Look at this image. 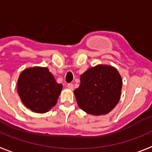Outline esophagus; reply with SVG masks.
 I'll list each match as a JSON object with an SVG mask.
<instances>
[{
  "label": "esophagus",
  "mask_w": 152,
  "mask_h": 152,
  "mask_svg": "<svg viewBox=\"0 0 152 152\" xmlns=\"http://www.w3.org/2000/svg\"><path fill=\"white\" fill-rule=\"evenodd\" d=\"M67 87H68V89H70V90H73V89H74V85H73V84H71V83H70V84H68Z\"/></svg>",
  "instance_id": "obj_1"
}]
</instances>
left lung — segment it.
I'll return each instance as SVG.
<instances>
[{"label": "left lung", "instance_id": "1", "mask_svg": "<svg viewBox=\"0 0 152 152\" xmlns=\"http://www.w3.org/2000/svg\"><path fill=\"white\" fill-rule=\"evenodd\" d=\"M123 86L117 70L98 64L80 75V84L74 91L78 107L94 116L106 115L119 102Z\"/></svg>", "mask_w": 152, "mask_h": 152}]
</instances>
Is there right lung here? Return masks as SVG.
<instances>
[{"instance_id":"obj_1","label":"right lung","mask_w":152,"mask_h":152,"mask_svg":"<svg viewBox=\"0 0 152 152\" xmlns=\"http://www.w3.org/2000/svg\"><path fill=\"white\" fill-rule=\"evenodd\" d=\"M62 84L56 82L47 68L33 67L21 72L17 92L24 105L37 113H45L56 106Z\"/></svg>"}]
</instances>
